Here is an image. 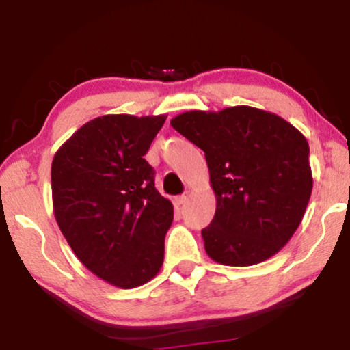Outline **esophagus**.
Listing matches in <instances>:
<instances>
[{"instance_id": "obj_1", "label": "esophagus", "mask_w": 350, "mask_h": 350, "mask_svg": "<svg viewBox=\"0 0 350 350\" xmlns=\"http://www.w3.org/2000/svg\"><path fill=\"white\" fill-rule=\"evenodd\" d=\"M186 202H188V196H186V194L176 196V198H175V204H176V205H183V204H186Z\"/></svg>"}]
</instances>
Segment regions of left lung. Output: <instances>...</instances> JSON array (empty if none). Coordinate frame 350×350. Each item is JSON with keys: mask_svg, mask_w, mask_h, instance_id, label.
I'll list each match as a JSON object with an SVG mask.
<instances>
[{"mask_svg": "<svg viewBox=\"0 0 350 350\" xmlns=\"http://www.w3.org/2000/svg\"><path fill=\"white\" fill-rule=\"evenodd\" d=\"M170 126L205 152L217 198L202 229L213 261L253 266L286 245L312 193L309 145L274 113L247 105L181 113Z\"/></svg>", "mask_w": 350, "mask_h": 350, "instance_id": "8db88e82", "label": "left lung"}]
</instances>
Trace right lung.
Returning a JSON list of instances; mask_svg holds the SVG:
<instances>
[{
  "label": "right lung",
  "instance_id": "1",
  "mask_svg": "<svg viewBox=\"0 0 350 350\" xmlns=\"http://www.w3.org/2000/svg\"><path fill=\"white\" fill-rule=\"evenodd\" d=\"M165 118H95L52 161V205L62 234L90 272L118 288L146 284L164 261L174 205L156 189L143 156Z\"/></svg>",
  "mask_w": 350,
  "mask_h": 350
}]
</instances>
